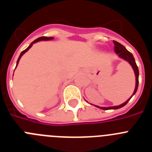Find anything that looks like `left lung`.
Returning a JSON list of instances; mask_svg holds the SVG:
<instances>
[{
	"instance_id": "1",
	"label": "left lung",
	"mask_w": 152,
	"mask_h": 152,
	"mask_svg": "<svg viewBox=\"0 0 152 152\" xmlns=\"http://www.w3.org/2000/svg\"><path fill=\"white\" fill-rule=\"evenodd\" d=\"M114 43V51L116 52V54L118 55L119 58H121L123 59L126 60V61H128L130 64H131V66L132 67L134 70V72H135V91L133 92V94L132 95L131 97L129 99V100H126L125 103H123V104L119 106H115V107H98V106L94 105L95 107H98V108L101 109V110H117V109L121 108V107H124L125 105L127 104L129 100L132 97L134 94H135V93H136L137 90H138V87H139V68H138V66H137L136 63H135V58H134L131 52H129L127 49L125 48V46H123L122 44H120L119 42L116 41H113Z\"/></svg>"
}]
</instances>
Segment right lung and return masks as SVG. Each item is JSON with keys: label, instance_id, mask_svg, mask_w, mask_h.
I'll use <instances>...</instances> for the list:
<instances>
[{"label": "right lung", "instance_id": "1", "mask_svg": "<svg viewBox=\"0 0 152 152\" xmlns=\"http://www.w3.org/2000/svg\"><path fill=\"white\" fill-rule=\"evenodd\" d=\"M54 39V38H53V37H46V36H42V37H39V38L36 39V40H34V41H33V42H32L30 45H29V46H28L27 48H26V49H25V50H23L20 53V56H19V58H18V59H17V65H16V67L17 66V64H18V63H19V61H20V58L22 57L24 53H25V52H27V51L29 50V49H30L31 47H32V45H33V44L36 43V42H39V41H47V40H52V39Z\"/></svg>", "mask_w": 152, "mask_h": 152}]
</instances>
